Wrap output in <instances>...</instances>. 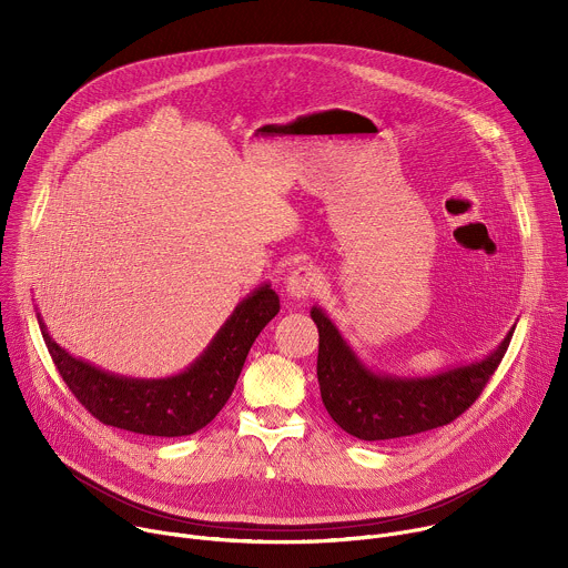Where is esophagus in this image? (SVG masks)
<instances>
[{"label":"esophagus","instance_id":"obj_1","mask_svg":"<svg viewBox=\"0 0 568 568\" xmlns=\"http://www.w3.org/2000/svg\"><path fill=\"white\" fill-rule=\"evenodd\" d=\"M323 276L312 265H301L287 276V294L294 298H307L316 294L323 285Z\"/></svg>","mask_w":568,"mask_h":568}]
</instances>
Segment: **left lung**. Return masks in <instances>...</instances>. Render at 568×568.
Segmentation results:
<instances>
[{"mask_svg": "<svg viewBox=\"0 0 568 568\" xmlns=\"http://www.w3.org/2000/svg\"><path fill=\"white\" fill-rule=\"evenodd\" d=\"M316 377L331 418L359 440H390L449 425L465 414L501 364L515 328L488 357L432 377H397L366 368L321 307Z\"/></svg>", "mask_w": 568, "mask_h": 568, "instance_id": "obj_1", "label": "left lung"}]
</instances>
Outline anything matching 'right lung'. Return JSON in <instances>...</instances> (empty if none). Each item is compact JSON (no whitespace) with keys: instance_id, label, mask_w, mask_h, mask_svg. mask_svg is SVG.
Instances as JSON below:
<instances>
[{"instance_id":"add662e5","label":"right lung","mask_w":568,"mask_h":568,"mask_svg":"<svg viewBox=\"0 0 568 568\" xmlns=\"http://www.w3.org/2000/svg\"><path fill=\"white\" fill-rule=\"evenodd\" d=\"M278 310L272 285L254 290L235 305L206 351L184 373L164 379L112 375L71 357L51 339L40 314L38 321L58 373L97 420L143 436L175 438L200 432L222 412L252 344Z\"/></svg>"}]
</instances>
